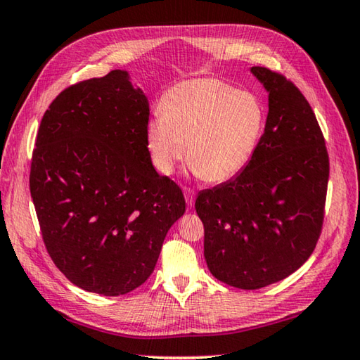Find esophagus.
<instances>
[{
    "label": "esophagus",
    "mask_w": 360,
    "mask_h": 360,
    "mask_svg": "<svg viewBox=\"0 0 360 360\" xmlns=\"http://www.w3.org/2000/svg\"><path fill=\"white\" fill-rule=\"evenodd\" d=\"M184 197H186V203L188 206H192L195 203V191L191 187H186L184 188Z\"/></svg>",
    "instance_id": "34e87169"
}]
</instances>
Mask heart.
Segmentation results:
<instances>
[{"instance_id": "b5f03b06", "label": "heart", "mask_w": 360, "mask_h": 360, "mask_svg": "<svg viewBox=\"0 0 360 360\" xmlns=\"http://www.w3.org/2000/svg\"><path fill=\"white\" fill-rule=\"evenodd\" d=\"M264 127L265 108L254 94L221 79H192L163 95L162 114L146 129V144L162 174L172 173L186 152L193 173L224 182L249 165Z\"/></svg>"}]
</instances>
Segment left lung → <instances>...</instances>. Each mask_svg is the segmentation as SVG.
I'll use <instances>...</instances> for the list:
<instances>
[{
	"mask_svg": "<svg viewBox=\"0 0 360 360\" xmlns=\"http://www.w3.org/2000/svg\"><path fill=\"white\" fill-rule=\"evenodd\" d=\"M251 71L268 90V117L243 172L195 200L212 276L245 290L288 278L313 254L326 216L328 154L308 100L288 77Z\"/></svg>",
	"mask_w": 360,
	"mask_h": 360,
	"instance_id": "8db88e82",
	"label": "left lung"
}]
</instances>
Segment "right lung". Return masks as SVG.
<instances>
[{"label":"right lung","instance_id":"right-lung-1","mask_svg":"<svg viewBox=\"0 0 360 360\" xmlns=\"http://www.w3.org/2000/svg\"><path fill=\"white\" fill-rule=\"evenodd\" d=\"M148 124V98L120 70L70 85L42 115L30 192L49 255L84 290L146 283L186 211L181 187L152 167Z\"/></svg>","mask_w":360,"mask_h":360}]
</instances>
